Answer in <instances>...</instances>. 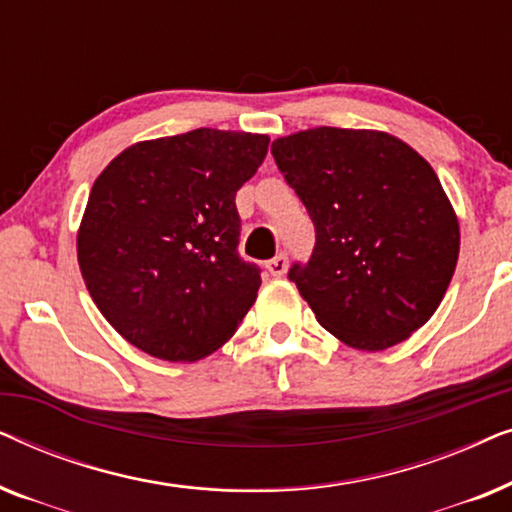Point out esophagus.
Here are the masks:
<instances>
[{
	"label": "esophagus",
	"instance_id": "obj_1",
	"mask_svg": "<svg viewBox=\"0 0 512 512\" xmlns=\"http://www.w3.org/2000/svg\"><path fill=\"white\" fill-rule=\"evenodd\" d=\"M265 268H268V272H270L272 277H282L284 272H286V268H289V261H286L284 254H279V256L272 258V261H268V265H265Z\"/></svg>",
	"mask_w": 512,
	"mask_h": 512
}]
</instances>
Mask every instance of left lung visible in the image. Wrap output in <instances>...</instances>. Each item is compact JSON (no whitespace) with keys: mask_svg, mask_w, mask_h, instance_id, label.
I'll use <instances>...</instances> for the list:
<instances>
[{"mask_svg":"<svg viewBox=\"0 0 512 512\" xmlns=\"http://www.w3.org/2000/svg\"><path fill=\"white\" fill-rule=\"evenodd\" d=\"M314 223L289 279L328 333L382 352L438 310L459 258V221L438 174L389 132L312 128L272 142Z\"/></svg>","mask_w":512,"mask_h":512,"instance_id":"8db88e82","label":"left lung"}]
</instances>
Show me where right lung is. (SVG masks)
Masks as SVG:
<instances>
[{"instance_id":"right-lung-1","label":"right lung","mask_w":512,"mask_h":512,"mask_svg":"<svg viewBox=\"0 0 512 512\" xmlns=\"http://www.w3.org/2000/svg\"><path fill=\"white\" fill-rule=\"evenodd\" d=\"M270 137L198 128L128 146L90 188L76 254L104 319L163 361H198L233 338L261 270L237 254L235 193Z\"/></svg>"}]
</instances>
